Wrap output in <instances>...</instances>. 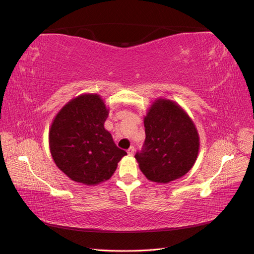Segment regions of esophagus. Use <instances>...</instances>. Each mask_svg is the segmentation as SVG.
I'll list each match as a JSON object with an SVG mask.
<instances>
[{"label": "esophagus", "instance_id": "esophagus-1", "mask_svg": "<svg viewBox=\"0 0 254 254\" xmlns=\"http://www.w3.org/2000/svg\"><path fill=\"white\" fill-rule=\"evenodd\" d=\"M134 152H135V150H134V147L133 146H131V147H129V149L127 150V153L129 156H133L134 155Z\"/></svg>", "mask_w": 254, "mask_h": 254}]
</instances>
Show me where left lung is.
<instances>
[{"label":"left lung","mask_w":254,"mask_h":254,"mask_svg":"<svg viewBox=\"0 0 254 254\" xmlns=\"http://www.w3.org/2000/svg\"><path fill=\"white\" fill-rule=\"evenodd\" d=\"M144 148L135 155L141 172L148 180L168 183L194 166L200 139L195 123L172 99L159 97L144 117Z\"/></svg>","instance_id":"1"}]
</instances>
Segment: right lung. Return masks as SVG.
<instances>
[{"label": "right lung", "instance_id": "right-lung-1", "mask_svg": "<svg viewBox=\"0 0 254 254\" xmlns=\"http://www.w3.org/2000/svg\"><path fill=\"white\" fill-rule=\"evenodd\" d=\"M108 114L101 95L83 93L67 102L54 118L50 151L56 166L71 180L89 187L109 180L127 155L105 129Z\"/></svg>", "mask_w": 254, "mask_h": 254}]
</instances>
